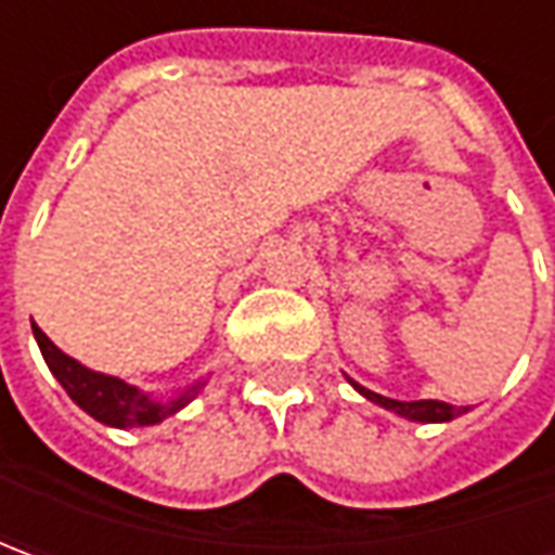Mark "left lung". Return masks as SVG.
Masks as SVG:
<instances>
[{"label": "left lung", "mask_w": 555, "mask_h": 555, "mask_svg": "<svg viewBox=\"0 0 555 555\" xmlns=\"http://www.w3.org/2000/svg\"><path fill=\"white\" fill-rule=\"evenodd\" d=\"M352 386L364 395V398H371L373 404H379V408H386V411H395V414L408 416V420H416V423H444V420H454V416H460L466 411V408H454V404H448V401H433V398H426V401H395V398L371 392V389H364V386H358V383H352Z\"/></svg>", "instance_id": "1"}]
</instances>
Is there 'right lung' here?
Instances as JSON below:
<instances>
[{"label": "right lung", "instance_id": "1", "mask_svg": "<svg viewBox=\"0 0 555 555\" xmlns=\"http://www.w3.org/2000/svg\"><path fill=\"white\" fill-rule=\"evenodd\" d=\"M33 336H36L39 352L46 358L49 371L54 373V379L67 389V395L74 398L76 404L89 416H95L98 423H107V426H117V429L160 423V420L172 416L176 411H182L184 404L201 392L203 386V383H197V386L184 389L176 401H154V398H147L135 386L122 383L117 376H104V373L82 367L70 354L61 352L36 324H33Z\"/></svg>", "mask_w": 555, "mask_h": 555}]
</instances>
